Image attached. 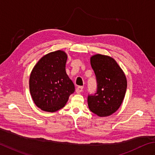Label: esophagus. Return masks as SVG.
I'll return each mask as SVG.
<instances>
[{
  "label": "esophagus",
  "instance_id": "obj_1",
  "mask_svg": "<svg viewBox=\"0 0 155 155\" xmlns=\"http://www.w3.org/2000/svg\"><path fill=\"white\" fill-rule=\"evenodd\" d=\"M83 87L82 86H78L77 88H76V90H75V91H76V92L78 93V94H80V93H81V92H82V91H83Z\"/></svg>",
  "mask_w": 155,
  "mask_h": 155
}]
</instances>
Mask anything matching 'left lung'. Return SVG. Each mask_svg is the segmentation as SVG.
<instances>
[{
  "instance_id": "obj_1",
  "label": "left lung",
  "mask_w": 155,
  "mask_h": 155,
  "mask_svg": "<svg viewBox=\"0 0 155 155\" xmlns=\"http://www.w3.org/2000/svg\"><path fill=\"white\" fill-rule=\"evenodd\" d=\"M90 64L97 80V92L88 96L87 104L91 112L100 117L116 112L124 98L127 80L114 59L108 55H94Z\"/></svg>"
}]
</instances>
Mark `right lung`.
Listing matches in <instances>:
<instances>
[{
    "label": "right lung",
    "instance_id": "obj_1",
    "mask_svg": "<svg viewBox=\"0 0 155 155\" xmlns=\"http://www.w3.org/2000/svg\"><path fill=\"white\" fill-rule=\"evenodd\" d=\"M68 55L58 50L47 53L34 66L29 78V90L35 105L45 112L64 108L75 86L65 71Z\"/></svg>",
    "mask_w": 155,
    "mask_h": 155
}]
</instances>
